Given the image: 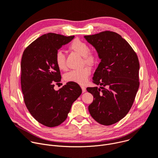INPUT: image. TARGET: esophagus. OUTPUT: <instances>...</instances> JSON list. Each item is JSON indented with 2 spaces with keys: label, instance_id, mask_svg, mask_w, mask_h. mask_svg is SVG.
<instances>
[{
  "label": "esophagus",
  "instance_id": "34e87169",
  "mask_svg": "<svg viewBox=\"0 0 158 158\" xmlns=\"http://www.w3.org/2000/svg\"><path fill=\"white\" fill-rule=\"evenodd\" d=\"M81 90H82V92H83V93H84V92H86V88H85V86H81Z\"/></svg>",
  "mask_w": 158,
  "mask_h": 158
}]
</instances>
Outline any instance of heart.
Returning <instances> with one entry per match:
<instances>
[{
    "label": "heart",
    "instance_id": "b5f03b06",
    "mask_svg": "<svg viewBox=\"0 0 158 158\" xmlns=\"http://www.w3.org/2000/svg\"><path fill=\"white\" fill-rule=\"evenodd\" d=\"M69 49L75 51L79 55L83 56V63L89 66L94 65L97 61V55L94 51L89 49V46L85 41L78 39H74L69 45ZM55 61L56 66L60 70H66L67 66L66 58L63 52L59 50L56 52ZM91 73L89 67L85 66L81 69L72 70L66 73L64 78L67 81H72L78 84L83 85L88 81Z\"/></svg>",
    "mask_w": 158,
    "mask_h": 158
}]
</instances>
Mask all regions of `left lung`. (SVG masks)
<instances>
[{"instance_id": "left-lung-1", "label": "left lung", "mask_w": 158, "mask_h": 158, "mask_svg": "<svg viewBox=\"0 0 158 158\" xmlns=\"http://www.w3.org/2000/svg\"><path fill=\"white\" fill-rule=\"evenodd\" d=\"M101 60L93 77L100 88L88 87L94 96L89 110L99 124L112 125L130 110L139 89V62L131 45L118 34L109 31L85 36Z\"/></svg>"}]
</instances>
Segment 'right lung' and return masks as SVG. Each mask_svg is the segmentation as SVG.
I'll return each instance as SVG.
<instances>
[{
    "instance_id": "obj_1",
    "label": "right lung",
    "mask_w": 158,
    "mask_h": 158,
    "mask_svg": "<svg viewBox=\"0 0 158 158\" xmlns=\"http://www.w3.org/2000/svg\"><path fill=\"white\" fill-rule=\"evenodd\" d=\"M74 37L45 34L31 43L23 54L21 83L25 105L35 119L49 127L63 123L82 92L79 85L72 81L57 91L54 89L55 83L61 79L55 61L56 52Z\"/></svg>"
}]
</instances>
